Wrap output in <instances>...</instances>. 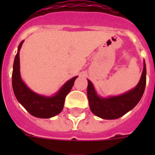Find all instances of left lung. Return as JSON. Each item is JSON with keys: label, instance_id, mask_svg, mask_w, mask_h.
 <instances>
[{"label": "left lung", "instance_id": "obj_1", "mask_svg": "<svg viewBox=\"0 0 155 155\" xmlns=\"http://www.w3.org/2000/svg\"><path fill=\"white\" fill-rule=\"evenodd\" d=\"M87 99L89 107L92 113L106 120L117 119L134 108L140 101L144 93L147 84V68L144 61V67L142 76L137 86L124 94L108 98L101 97L92 85V82L87 80Z\"/></svg>", "mask_w": 155, "mask_h": 155}]
</instances>
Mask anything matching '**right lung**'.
I'll return each instance as SVG.
<instances>
[{
  "mask_svg": "<svg viewBox=\"0 0 155 155\" xmlns=\"http://www.w3.org/2000/svg\"><path fill=\"white\" fill-rule=\"evenodd\" d=\"M23 42L24 41L21 42L18 46V53L13 63L12 85L14 95L18 102L34 117L38 118H51L54 117L63 110L66 97L72 88L77 76L66 82L53 97H45L31 91L21 78L19 51Z\"/></svg>",
  "mask_w": 155,
  "mask_h": 155,
  "instance_id": "right-lung-1",
  "label": "right lung"
}]
</instances>
